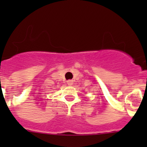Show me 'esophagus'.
<instances>
[{
	"instance_id": "1",
	"label": "esophagus",
	"mask_w": 147,
	"mask_h": 147,
	"mask_svg": "<svg viewBox=\"0 0 147 147\" xmlns=\"http://www.w3.org/2000/svg\"><path fill=\"white\" fill-rule=\"evenodd\" d=\"M67 85L71 86V85H73V84H74V82H73L72 80H68V81H67Z\"/></svg>"
}]
</instances>
